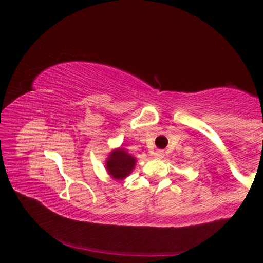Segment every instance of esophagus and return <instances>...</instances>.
<instances>
[{"instance_id": "34e87169", "label": "esophagus", "mask_w": 263, "mask_h": 263, "mask_svg": "<svg viewBox=\"0 0 263 263\" xmlns=\"http://www.w3.org/2000/svg\"><path fill=\"white\" fill-rule=\"evenodd\" d=\"M163 157H164V152H163V151H161V149L155 151V153H154V158H157V159H162Z\"/></svg>"}]
</instances>
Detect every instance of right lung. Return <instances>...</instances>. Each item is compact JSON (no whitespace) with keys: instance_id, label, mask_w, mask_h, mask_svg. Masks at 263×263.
<instances>
[{"instance_id":"1","label":"right lung","mask_w":263,"mask_h":263,"mask_svg":"<svg viewBox=\"0 0 263 263\" xmlns=\"http://www.w3.org/2000/svg\"><path fill=\"white\" fill-rule=\"evenodd\" d=\"M137 159L125 148L118 147L111 151L105 160V169L111 179L123 181L135 169Z\"/></svg>"}]
</instances>
